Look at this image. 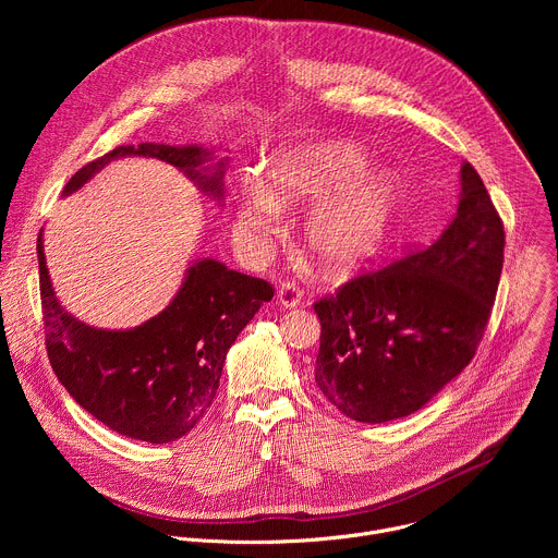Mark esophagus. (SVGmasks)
Instances as JSON below:
<instances>
[{
  "mask_svg": "<svg viewBox=\"0 0 558 558\" xmlns=\"http://www.w3.org/2000/svg\"><path fill=\"white\" fill-rule=\"evenodd\" d=\"M302 289L295 284V282H282L280 289H278V302L284 306V308H293L302 302Z\"/></svg>",
  "mask_w": 558,
  "mask_h": 558,
  "instance_id": "obj_1",
  "label": "esophagus"
}]
</instances>
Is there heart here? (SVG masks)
I'll list each match as a JSON object with an SVG mask.
<instances>
[{
  "label": "heart",
  "mask_w": 558,
  "mask_h": 558,
  "mask_svg": "<svg viewBox=\"0 0 558 558\" xmlns=\"http://www.w3.org/2000/svg\"><path fill=\"white\" fill-rule=\"evenodd\" d=\"M368 156L342 141L300 145L267 172V190L250 187L235 209L233 231L260 250L276 235L282 207L315 203L304 222L306 245L325 271L340 274L368 260L386 241L402 205V183L369 170Z\"/></svg>",
  "instance_id": "1"
}]
</instances>
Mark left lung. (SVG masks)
Returning <instances> with one entry per match:
<instances>
[{
  "instance_id": "left-lung-1",
  "label": "left lung",
  "mask_w": 558,
  "mask_h": 558,
  "mask_svg": "<svg viewBox=\"0 0 558 558\" xmlns=\"http://www.w3.org/2000/svg\"><path fill=\"white\" fill-rule=\"evenodd\" d=\"M459 181L457 214L433 245L360 274L313 304L323 327L315 386L355 422L420 411L470 364L484 338L506 233L470 163Z\"/></svg>"
}]
</instances>
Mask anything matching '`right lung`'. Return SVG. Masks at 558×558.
<instances>
[{"label":"right lung","mask_w":558,"mask_h":558,"mask_svg":"<svg viewBox=\"0 0 558 558\" xmlns=\"http://www.w3.org/2000/svg\"><path fill=\"white\" fill-rule=\"evenodd\" d=\"M211 154L201 145H119L78 170L63 187V196L84 187L117 158L147 156L185 172L205 194L220 201L227 158L211 163ZM41 231L39 291L46 351L57 379L78 407L119 435L147 444H168L187 435L214 402L229 347L263 302L274 298V287L218 260L198 258L174 300L147 323L123 331L95 329L59 304Z\"/></svg>","instance_id":"right-lung-1"}]
</instances>
